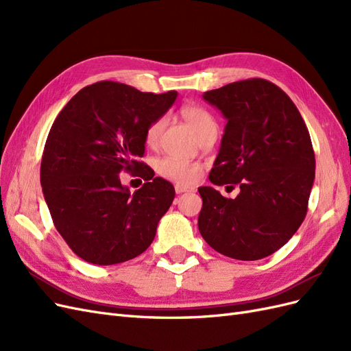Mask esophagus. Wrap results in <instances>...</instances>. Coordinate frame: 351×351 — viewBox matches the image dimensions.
<instances>
[{"instance_id":"esophagus-1","label":"esophagus","mask_w":351,"mask_h":351,"mask_svg":"<svg viewBox=\"0 0 351 351\" xmlns=\"http://www.w3.org/2000/svg\"><path fill=\"white\" fill-rule=\"evenodd\" d=\"M186 192H193V189L183 186V184H176V193L177 195H182V193H186Z\"/></svg>"}]
</instances>
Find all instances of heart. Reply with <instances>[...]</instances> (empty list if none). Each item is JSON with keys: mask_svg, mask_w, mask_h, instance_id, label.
<instances>
[{"mask_svg": "<svg viewBox=\"0 0 351 351\" xmlns=\"http://www.w3.org/2000/svg\"><path fill=\"white\" fill-rule=\"evenodd\" d=\"M180 115L183 117L184 121L189 124L190 129L197 136V139H204L206 134L210 132H217V121L212 114L204 108L199 107V105H184L180 110ZM165 127V120L162 117L154 120L145 132V142L147 146L155 147L158 146L159 141H161V136ZM156 173L167 178L171 180L176 183H183L189 184L193 183L199 178L202 173V165L197 162H190L184 161V159H177L173 156H164L159 158L156 164Z\"/></svg>", "mask_w": 351, "mask_h": 351, "instance_id": "heart-1", "label": "heart"}]
</instances>
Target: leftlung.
Returning a JSON list of instances; mask_svg holds the SVG:
<instances>
[{"mask_svg":"<svg viewBox=\"0 0 351 351\" xmlns=\"http://www.w3.org/2000/svg\"><path fill=\"white\" fill-rule=\"evenodd\" d=\"M204 99L227 125L209 180L240 186L236 199L199 187L197 218L212 249L239 261L267 258L289 241L306 217L315 152L304 120L277 84L247 79L208 90Z\"/></svg>","mask_w":351,"mask_h":351,"instance_id":"obj_1","label":"left lung"}]
</instances>
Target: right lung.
I'll list each match as a JSON object with an SVG mask.
<instances>
[{
  "mask_svg": "<svg viewBox=\"0 0 351 351\" xmlns=\"http://www.w3.org/2000/svg\"><path fill=\"white\" fill-rule=\"evenodd\" d=\"M177 98L119 82L79 90L52 124L40 162V184L52 222L83 261L114 265L139 256L171 206L174 187L141 158L145 132ZM146 184L132 195L118 174Z\"/></svg>",
  "mask_w": 351,
  "mask_h": 351,
  "instance_id": "right-lung-1",
  "label": "right lung"
}]
</instances>
